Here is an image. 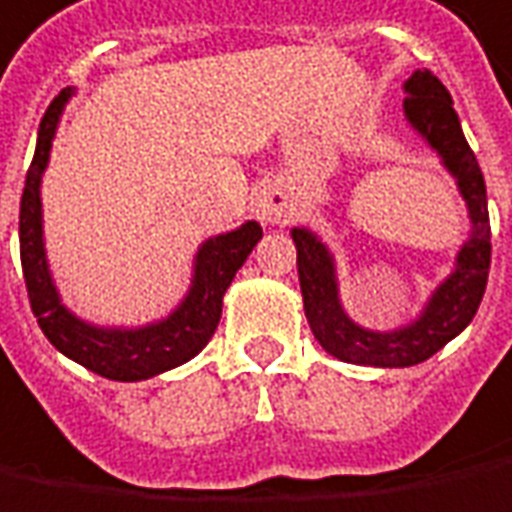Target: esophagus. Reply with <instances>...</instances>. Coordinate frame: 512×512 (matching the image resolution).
<instances>
[{
  "instance_id": "1",
  "label": "esophagus",
  "mask_w": 512,
  "mask_h": 512,
  "mask_svg": "<svg viewBox=\"0 0 512 512\" xmlns=\"http://www.w3.org/2000/svg\"><path fill=\"white\" fill-rule=\"evenodd\" d=\"M256 216L262 219L264 225H279V222H284V216H287V208L273 194H259V200H256Z\"/></svg>"
}]
</instances>
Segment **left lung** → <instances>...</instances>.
I'll return each mask as SVG.
<instances>
[{
  "mask_svg": "<svg viewBox=\"0 0 512 512\" xmlns=\"http://www.w3.org/2000/svg\"><path fill=\"white\" fill-rule=\"evenodd\" d=\"M406 123L437 152L442 168L454 177L456 191L468 208V239L459 245L454 267L431 290V296L408 324L394 329H369L358 324L341 301L338 267L327 242L310 228L296 225L290 236L298 250V284L304 296V315L315 341L332 358L377 366V369H406L437 355L473 321L482 304L490 270V219L485 177L473 157L468 140L454 112V101L437 75L414 70L403 84Z\"/></svg>",
  "mask_w": 512,
  "mask_h": 512,
  "instance_id": "1",
  "label": "left lung"
}]
</instances>
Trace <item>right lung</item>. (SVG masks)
<instances>
[{"label": "right lung", "mask_w": 512, "mask_h": 512, "mask_svg": "<svg viewBox=\"0 0 512 512\" xmlns=\"http://www.w3.org/2000/svg\"><path fill=\"white\" fill-rule=\"evenodd\" d=\"M75 95V87L58 92L47 106L39 126L36 154L27 171L19 211V248H22L24 284L33 315L39 318L41 332L61 355L95 375L137 383L154 375H163L185 360L200 355L211 341L216 324L222 318V298L231 287L233 276L248 262L250 250L262 239V225L248 219L245 225L228 233H216L205 239L191 264V284L174 310L137 327H104L92 324L61 301L47 248H44V208H41V180L50 163L61 115Z\"/></svg>", "instance_id": "1"}]
</instances>
